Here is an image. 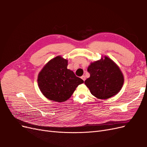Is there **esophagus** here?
I'll list each match as a JSON object with an SVG mask.
<instances>
[{
  "mask_svg": "<svg viewBox=\"0 0 147 147\" xmlns=\"http://www.w3.org/2000/svg\"><path fill=\"white\" fill-rule=\"evenodd\" d=\"M81 78H82V79L83 80V81H85V80H86V77H85V76H84V75H83V76H82Z\"/></svg>",
  "mask_w": 147,
  "mask_h": 147,
  "instance_id": "obj_1",
  "label": "esophagus"
}]
</instances>
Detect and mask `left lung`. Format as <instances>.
<instances>
[{"instance_id":"1","label":"left lung","mask_w":147,"mask_h":147,"mask_svg":"<svg viewBox=\"0 0 147 147\" xmlns=\"http://www.w3.org/2000/svg\"><path fill=\"white\" fill-rule=\"evenodd\" d=\"M88 67L90 77L84 81L91 94L100 99H107L121 90L124 77L118 65L109 57L105 56Z\"/></svg>"}]
</instances>
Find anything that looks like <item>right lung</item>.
I'll list each match as a JSON object with an SVG mask.
<instances>
[{"label": "right lung", "mask_w": 147, "mask_h": 147, "mask_svg": "<svg viewBox=\"0 0 147 147\" xmlns=\"http://www.w3.org/2000/svg\"><path fill=\"white\" fill-rule=\"evenodd\" d=\"M67 67V60L59 56L49 61L39 73L38 87L48 99L64 102L70 98L79 84L84 82Z\"/></svg>", "instance_id": "right-lung-1"}]
</instances>
